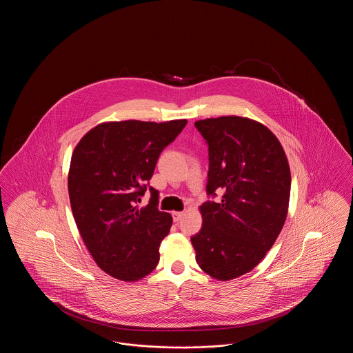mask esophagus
<instances>
[{"instance_id":"1","label":"esophagus","mask_w":353,"mask_h":353,"mask_svg":"<svg viewBox=\"0 0 353 353\" xmlns=\"http://www.w3.org/2000/svg\"><path fill=\"white\" fill-rule=\"evenodd\" d=\"M172 217H173L174 222H179L180 219L184 217V212H173V213H172Z\"/></svg>"}]
</instances>
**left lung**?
<instances>
[{
	"mask_svg": "<svg viewBox=\"0 0 353 353\" xmlns=\"http://www.w3.org/2000/svg\"><path fill=\"white\" fill-rule=\"evenodd\" d=\"M209 145L208 194L202 228L190 238L196 261L217 281L235 279L265 258L285 225L291 173L285 150L266 125L242 117L194 123Z\"/></svg>",
	"mask_w": 353,
	"mask_h": 353,
	"instance_id": "1",
	"label": "left lung"
}]
</instances>
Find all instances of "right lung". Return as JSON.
<instances>
[{
    "mask_svg": "<svg viewBox=\"0 0 353 353\" xmlns=\"http://www.w3.org/2000/svg\"><path fill=\"white\" fill-rule=\"evenodd\" d=\"M186 119L163 123L105 121L77 144L68 169L72 216L87 250L108 275L136 282L151 274L160 259L172 216L150 203L139 208L161 151L186 125Z\"/></svg>",
    "mask_w": 353,
    "mask_h": 353,
    "instance_id": "add662e5",
    "label": "right lung"
}]
</instances>
